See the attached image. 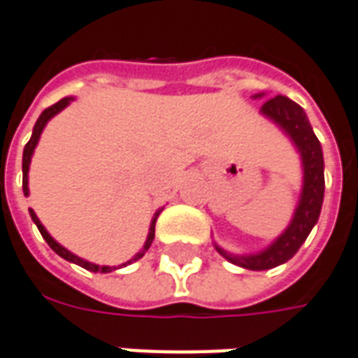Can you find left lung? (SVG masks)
<instances>
[{
	"mask_svg": "<svg viewBox=\"0 0 358 358\" xmlns=\"http://www.w3.org/2000/svg\"><path fill=\"white\" fill-rule=\"evenodd\" d=\"M259 96H264V93L255 94V99H259ZM259 113L269 120H273L293 141L297 152L301 155L303 188L291 224L269 248L257 253H250V255H231L216 245L217 252L222 253L228 262L240 265L243 269H252V271H264V269L278 267L297 253V250L301 248L303 241L307 240L309 231L313 229L319 220L321 206H323V194H325L323 150H321V142L317 141L313 129L309 124L305 110L287 96L278 94V96L265 101Z\"/></svg>",
	"mask_w": 358,
	"mask_h": 358,
	"instance_id": "left-lung-1",
	"label": "left lung"
}]
</instances>
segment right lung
<instances>
[{"label": "right lung", "instance_id": "right-lung-1", "mask_svg": "<svg viewBox=\"0 0 358 358\" xmlns=\"http://www.w3.org/2000/svg\"><path fill=\"white\" fill-rule=\"evenodd\" d=\"M73 99L71 96H67V99H61L59 103H55L53 106H49V108H45L43 113H41V117L37 118V122H35V127H33V134L31 138H29V142L25 144V150H23V194L27 196L29 194V188H27V174H29V164H31V156H33V150H35V146H37V142H39V136H41V132H43L45 124L51 120V118L55 117L57 113H61L65 106L71 103ZM29 214H31V220L35 222V226L39 228V231H41V236H43V240L49 243V248L53 250V252L57 253V255H61L63 259H67V262H71V264H77L80 265V267H85V269H89V271H94V273H108V271H113V269H117V267H110V265H96V264H91V262H85V259H80V257H77L75 253H71L69 250H65L63 245H59L51 236H49V231L43 228V224L39 222V217L35 216V212L33 210H29ZM158 214H160V210L156 212L155 217H152V224H150V231H148V238H146V241H144V248H142L141 252L136 253L130 262H127V264L122 265H129L132 264V262H136V259H141L144 253L148 252V248H150V243H152V240H155V226H156V217H158Z\"/></svg>", "mask_w": 358, "mask_h": 358}]
</instances>
